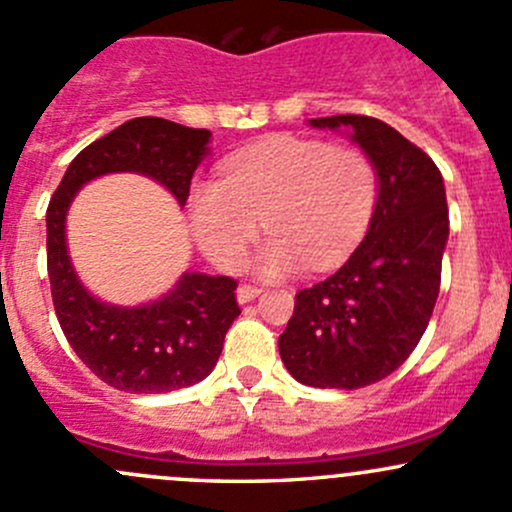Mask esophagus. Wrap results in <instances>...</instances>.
<instances>
[{
	"label": "esophagus",
	"instance_id": "esophagus-1",
	"mask_svg": "<svg viewBox=\"0 0 512 512\" xmlns=\"http://www.w3.org/2000/svg\"><path fill=\"white\" fill-rule=\"evenodd\" d=\"M257 294H260V289H257V287H252V284H240V287H238V292H235V297H238L240 304H247V301H252V299H255Z\"/></svg>",
	"mask_w": 512,
	"mask_h": 512
}]
</instances>
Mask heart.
Returning a JSON list of instances; mask_svg holds the SVG:
<instances>
[{
  "instance_id": "obj_1",
  "label": "heart",
  "mask_w": 512,
  "mask_h": 512,
  "mask_svg": "<svg viewBox=\"0 0 512 512\" xmlns=\"http://www.w3.org/2000/svg\"><path fill=\"white\" fill-rule=\"evenodd\" d=\"M378 196L373 161L324 139L274 134L225 161L220 181H201L188 198L193 235L223 270H238L260 235L262 277L309 265L328 270L353 250Z\"/></svg>"
}]
</instances>
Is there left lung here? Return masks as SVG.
Returning a JSON list of instances; mask_svg holds the SVG:
<instances>
[{
	"label": "left lung",
	"instance_id": "1",
	"mask_svg": "<svg viewBox=\"0 0 512 512\" xmlns=\"http://www.w3.org/2000/svg\"><path fill=\"white\" fill-rule=\"evenodd\" d=\"M309 125L346 129L373 161L378 198L346 265L297 294L279 355L301 385L358 390L395 373L432 319L449 240L444 179L422 149L375 117Z\"/></svg>",
	"mask_w": 512,
	"mask_h": 512
}]
</instances>
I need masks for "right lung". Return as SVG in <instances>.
I'll list each match as a JSON object with an SVG mask.
<instances>
[{
    "label": "right lung",
    "mask_w": 512,
    "mask_h": 512,
    "mask_svg": "<svg viewBox=\"0 0 512 512\" xmlns=\"http://www.w3.org/2000/svg\"><path fill=\"white\" fill-rule=\"evenodd\" d=\"M211 132L161 117H134L85 147L68 166L46 211V257L58 324L78 358L115 390L159 395L201 383L218 363L225 333L240 316L238 282L184 272L164 297L117 306L88 292L75 274L66 215L75 193L105 174H142L186 206L193 171Z\"/></svg>",
    "instance_id": "right-lung-1"
}]
</instances>
